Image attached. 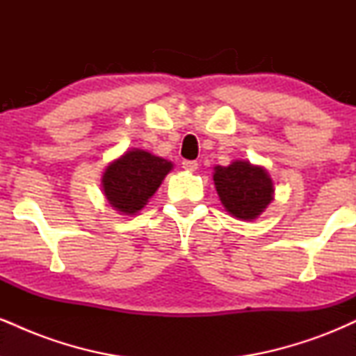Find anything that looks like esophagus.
Masks as SVG:
<instances>
[{"label":"esophagus","instance_id":"1","mask_svg":"<svg viewBox=\"0 0 356 356\" xmlns=\"http://www.w3.org/2000/svg\"><path fill=\"white\" fill-rule=\"evenodd\" d=\"M199 164L195 161H184L182 162V169L189 170V172H194V170H197Z\"/></svg>","mask_w":356,"mask_h":356}]
</instances>
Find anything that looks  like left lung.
Masks as SVG:
<instances>
[{
	"instance_id": "1",
	"label": "left lung",
	"mask_w": 356,
	"mask_h": 356,
	"mask_svg": "<svg viewBox=\"0 0 356 356\" xmlns=\"http://www.w3.org/2000/svg\"><path fill=\"white\" fill-rule=\"evenodd\" d=\"M214 186L220 202L231 216L252 220L273 201V181L264 167L236 161L227 167H214Z\"/></svg>"
}]
</instances>
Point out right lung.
Segmentation results:
<instances>
[{
  "mask_svg": "<svg viewBox=\"0 0 356 356\" xmlns=\"http://www.w3.org/2000/svg\"><path fill=\"white\" fill-rule=\"evenodd\" d=\"M172 162L147 150H127L110 162L102 175V191L113 209L122 214H137L161 187Z\"/></svg>",
  "mask_w": 356,
  "mask_h": 356,
  "instance_id": "1",
  "label": "right lung"
}]
</instances>
